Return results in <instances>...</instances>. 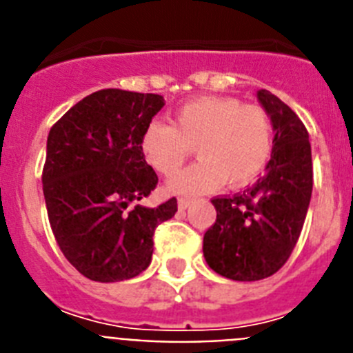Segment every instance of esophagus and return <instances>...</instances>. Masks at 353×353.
Here are the masks:
<instances>
[{
    "label": "esophagus",
    "mask_w": 353,
    "mask_h": 353,
    "mask_svg": "<svg viewBox=\"0 0 353 353\" xmlns=\"http://www.w3.org/2000/svg\"><path fill=\"white\" fill-rule=\"evenodd\" d=\"M192 199L191 198H180L179 199V208H182V210H185V208L191 207Z\"/></svg>",
    "instance_id": "1"
}]
</instances>
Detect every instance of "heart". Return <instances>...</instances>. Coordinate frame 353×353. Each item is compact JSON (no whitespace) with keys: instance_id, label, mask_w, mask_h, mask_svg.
Listing matches in <instances>:
<instances>
[{"instance_id":"heart-1","label":"heart","mask_w":353,"mask_h":353,"mask_svg":"<svg viewBox=\"0 0 353 353\" xmlns=\"http://www.w3.org/2000/svg\"><path fill=\"white\" fill-rule=\"evenodd\" d=\"M192 146L201 161L170 182L185 196L214 191L224 182L242 187L263 173L274 150V123L260 104H244L235 97H199L180 105L171 125L154 120L143 129L139 148L157 173L179 171Z\"/></svg>"}]
</instances>
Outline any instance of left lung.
Wrapping results in <instances>:
<instances>
[{"label":"left lung","mask_w":353,"mask_h":353,"mask_svg":"<svg viewBox=\"0 0 353 353\" xmlns=\"http://www.w3.org/2000/svg\"><path fill=\"white\" fill-rule=\"evenodd\" d=\"M274 130L267 173L245 191L215 196L217 217L203 236L208 267L233 281H258L288 261L313 191L310 134L301 118L267 90L258 92Z\"/></svg>","instance_id":"8db88e82"}]
</instances>
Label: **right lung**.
<instances>
[{"label":"right lung","instance_id":"1","mask_svg":"<svg viewBox=\"0 0 353 353\" xmlns=\"http://www.w3.org/2000/svg\"><path fill=\"white\" fill-rule=\"evenodd\" d=\"M162 95L108 88L84 97L51 127L42 171L52 235L84 277L114 283L152 261L155 228L176 212V198L138 205L157 187L139 148Z\"/></svg>","mask_w":353,"mask_h":353}]
</instances>
